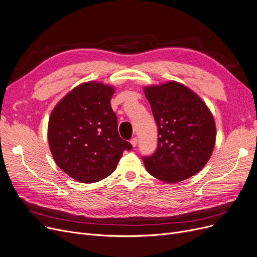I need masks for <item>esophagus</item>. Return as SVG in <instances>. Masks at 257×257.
I'll return each instance as SVG.
<instances>
[{
  "instance_id": "esophagus-1",
  "label": "esophagus",
  "mask_w": 257,
  "mask_h": 257,
  "mask_svg": "<svg viewBox=\"0 0 257 257\" xmlns=\"http://www.w3.org/2000/svg\"><path fill=\"white\" fill-rule=\"evenodd\" d=\"M130 142H131V145L133 146V148H135V147L137 146V142H138V139H137L136 137H134V138H132V139H131V141H130Z\"/></svg>"
}]
</instances>
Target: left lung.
<instances>
[{
  "label": "left lung",
  "instance_id": "8db88e82",
  "mask_svg": "<svg viewBox=\"0 0 257 257\" xmlns=\"http://www.w3.org/2000/svg\"><path fill=\"white\" fill-rule=\"evenodd\" d=\"M158 126V146L152 156L142 157L155 178L175 183L197 174L215 147L216 125L201 98L175 81L145 87Z\"/></svg>",
  "mask_w": 257,
  "mask_h": 257
}]
</instances>
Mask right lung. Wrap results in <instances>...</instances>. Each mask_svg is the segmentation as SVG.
Here are the masks:
<instances>
[{
  "instance_id": "obj_1",
  "label": "right lung",
  "mask_w": 257,
  "mask_h": 257,
  "mask_svg": "<svg viewBox=\"0 0 257 257\" xmlns=\"http://www.w3.org/2000/svg\"><path fill=\"white\" fill-rule=\"evenodd\" d=\"M115 88L85 82L59 101L48 122V143L58 167L83 183L97 182L115 171L123 151L110 99Z\"/></svg>"
}]
</instances>
